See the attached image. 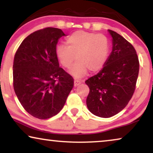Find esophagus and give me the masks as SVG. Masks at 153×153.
<instances>
[{"mask_svg":"<svg viewBox=\"0 0 153 153\" xmlns=\"http://www.w3.org/2000/svg\"><path fill=\"white\" fill-rule=\"evenodd\" d=\"M79 84H81V81L79 80H74V86H78Z\"/></svg>","mask_w":153,"mask_h":153,"instance_id":"34e87169","label":"esophagus"}]
</instances>
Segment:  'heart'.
<instances>
[{"label": "heart", "instance_id": "obj_1", "mask_svg": "<svg viewBox=\"0 0 153 153\" xmlns=\"http://www.w3.org/2000/svg\"><path fill=\"white\" fill-rule=\"evenodd\" d=\"M109 53L108 39L103 34L78 30L66 39V45L59 44L56 47V54L60 64L70 69L75 60H78L71 70L76 79L99 72L103 68Z\"/></svg>", "mask_w": 153, "mask_h": 153}]
</instances>
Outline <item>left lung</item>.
<instances>
[{"mask_svg":"<svg viewBox=\"0 0 153 153\" xmlns=\"http://www.w3.org/2000/svg\"><path fill=\"white\" fill-rule=\"evenodd\" d=\"M108 32L113 38L111 53L103 69L85 81L90 88L88 108L101 118L114 116L127 105L134 93L139 72L134 47L118 33Z\"/></svg>","mask_w":153,"mask_h":153,"instance_id":"left-lung-1","label":"left lung"}]
</instances>
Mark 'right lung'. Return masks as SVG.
I'll use <instances>...</instances> for the list:
<instances>
[{
    "mask_svg": "<svg viewBox=\"0 0 153 153\" xmlns=\"http://www.w3.org/2000/svg\"><path fill=\"white\" fill-rule=\"evenodd\" d=\"M65 33L48 27L27 36L16 50L13 86L24 109L35 118L47 119L63 107L74 79L59 67L56 45Z\"/></svg>",
    "mask_w": 153,
    "mask_h": 153,
    "instance_id": "obj_1",
    "label": "right lung"
}]
</instances>
